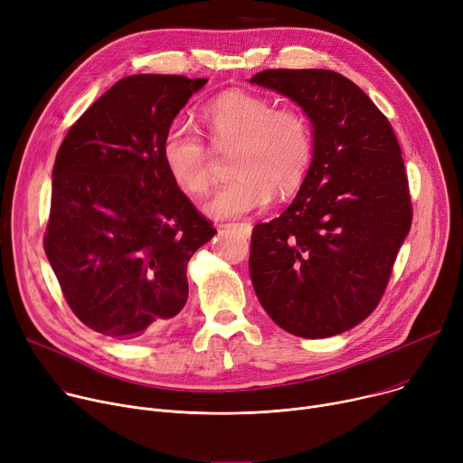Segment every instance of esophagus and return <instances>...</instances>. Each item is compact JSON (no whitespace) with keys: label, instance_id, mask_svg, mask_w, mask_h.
Returning <instances> with one entry per match:
<instances>
[{"label":"esophagus","instance_id":"obj_1","mask_svg":"<svg viewBox=\"0 0 463 463\" xmlns=\"http://www.w3.org/2000/svg\"><path fill=\"white\" fill-rule=\"evenodd\" d=\"M227 229H238L243 236L251 234V223H225Z\"/></svg>","mask_w":463,"mask_h":463}]
</instances>
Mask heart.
Listing matches in <instances>:
<instances>
[{
	"instance_id": "obj_1",
	"label": "heart",
	"mask_w": 463,
	"mask_h": 463,
	"mask_svg": "<svg viewBox=\"0 0 463 463\" xmlns=\"http://www.w3.org/2000/svg\"><path fill=\"white\" fill-rule=\"evenodd\" d=\"M215 146L236 145V175L208 201L212 218L227 220L266 206L273 192L292 194L313 158V134L307 117L290 106H277L260 95L231 90L203 109ZM162 162L175 186L203 195L212 186L210 152L197 130L173 120L162 139Z\"/></svg>"
}]
</instances>
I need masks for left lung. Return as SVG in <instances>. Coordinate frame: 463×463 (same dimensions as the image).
<instances>
[{"label": "left lung", "instance_id": "obj_1", "mask_svg": "<svg viewBox=\"0 0 463 463\" xmlns=\"http://www.w3.org/2000/svg\"><path fill=\"white\" fill-rule=\"evenodd\" d=\"M251 83L298 102L313 122V162L292 204L251 234L250 273L269 318L303 338L371 315L411 227L408 175L387 117L346 76L268 69Z\"/></svg>", "mask_w": 463, "mask_h": 463}]
</instances>
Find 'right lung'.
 <instances>
[{"instance_id": "obj_1", "label": "right lung", "mask_w": 463, "mask_h": 463, "mask_svg": "<svg viewBox=\"0 0 463 463\" xmlns=\"http://www.w3.org/2000/svg\"><path fill=\"white\" fill-rule=\"evenodd\" d=\"M206 78L118 80L71 127L52 180L44 251L72 313L111 338L162 333L215 229L175 186L162 139Z\"/></svg>"}]
</instances>
